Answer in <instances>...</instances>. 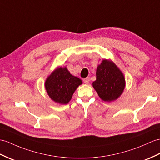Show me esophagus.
Instances as JSON below:
<instances>
[{"instance_id": "obj_1", "label": "esophagus", "mask_w": 160, "mask_h": 160, "mask_svg": "<svg viewBox=\"0 0 160 160\" xmlns=\"http://www.w3.org/2000/svg\"><path fill=\"white\" fill-rule=\"evenodd\" d=\"M83 82H84L85 84H88V83H89V77L85 78V79H83Z\"/></svg>"}]
</instances>
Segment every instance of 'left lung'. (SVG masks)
<instances>
[{
    "label": "left lung",
    "mask_w": 160,
    "mask_h": 160,
    "mask_svg": "<svg viewBox=\"0 0 160 160\" xmlns=\"http://www.w3.org/2000/svg\"><path fill=\"white\" fill-rule=\"evenodd\" d=\"M93 88L105 102H112L121 96L126 87L123 73L111 60L104 59L96 69Z\"/></svg>",
    "instance_id": "obj_1"
}]
</instances>
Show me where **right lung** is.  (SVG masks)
Returning a JSON list of instances; mask_svg holds the SVG:
<instances>
[{
  "mask_svg": "<svg viewBox=\"0 0 160 160\" xmlns=\"http://www.w3.org/2000/svg\"><path fill=\"white\" fill-rule=\"evenodd\" d=\"M82 83V81L71 75L67 67H58L47 77L45 88L53 102L67 104L77 88Z\"/></svg>",
  "mask_w": 160,
  "mask_h": 160,
  "instance_id": "add662e5",
  "label": "right lung"
}]
</instances>
